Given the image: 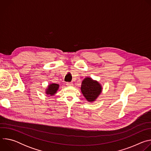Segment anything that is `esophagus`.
I'll return each instance as SVG.
<instances>
[{
	"label": "esophagus",
	"instance_id": "1",
	"mask_svg": "<svg viewBox=\"0 0 151 151\" xmlns=\"http://www.w3.org/2000/svg\"><path fill=\"white\" fill-rule=\"evenodd\" d=\"M73 84L72 82H67L66 83V85L68 86H72Z\"/></svg>",
	"mask_w": 151,
	"mask_h": 151
}]
</instances>
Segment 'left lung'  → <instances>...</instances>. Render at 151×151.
<instances>
[{"instance_id": "8db88e82", "label": "left lung", "mask_w": 151, "mask_h": 151, "mask_svg": "<svg viewBox=\"0 0 151 151\" xmlns=\"http://www.w3.org/2000/svg\"><path fill=\"white\" fill-rule=\"evenodd\" d=\"M81 92L87 101H94L102 91L101 85L91 78H85L82 82Z\"/></svg>"}]
</instances>
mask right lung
<instances>
[{
	"mask_svg": "<svg viewBox=\"0 0 151 151\" xmlns=\"http://www.w3.org/2000/svg\"><path fill=\"white\" fill-rule=\"evenodd\" d=\"M59 88V85L57 83H50L48 86V88L46 89V94H50V96H53L54 95L57 90Z\"/></svg>",
	"mask_w": 151,
	"mask_h": 151,
	"instance_id": "obj_1",
	"label": "right lung"
}]
</instances>
